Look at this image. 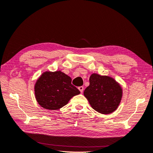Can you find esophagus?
Listing matches in <instances>:
<instances>
[{
    "mask_svg": "<svg viewBox=\"0 0 153 153\" xmlns=\"http://www.w3.org/2000/svg\"><path fill=\"white\" fill-rule=\"evenodd\" d=\"M83 89H84V88H83V86H80V87H79V88H78V89H79V90L80 91V92H81V93H82V92H83Z\"/></svg>",
    "mask_w": 153,
    "mask_h": 153,
    "instance_id": "34e87169",
    "label": "esophagus"
}]
</instances>
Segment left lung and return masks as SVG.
<instances>
[{"label":"left lung","instance_id":"8db88e82","mask_svg":"<svg viewBox=\"0 0 153 153\" xmlns=\"http://www.w3.org/2000/svg\"><path fill=\"white\" fill-rule=\"evenodd\" d=\"M83 95L96 111L109 114L115 111L120 104L123 89L112 77L93 74L89 77V85Z\"/></svg>","mask_w":153,"mask_h":153}]
</instances>
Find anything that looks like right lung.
<instances>
[{
	"mask_svg": "<svg viewBox=\"0 0 153 153\" xmlns=\"http://www.w3.org/2000/svg\"><path fill=\"white\" fill-rule=\"evenodd\" d=\"M35 97L43 108L58 110L65 105L71 97L80 94L71 84V78L61 71H45L34 85Z\"/></svg>",
	"mask_w": 153,
	"mask_h": 153,
	"instance_id": "right-lung-1",
	"label": "right lung"
}]
</instances>
